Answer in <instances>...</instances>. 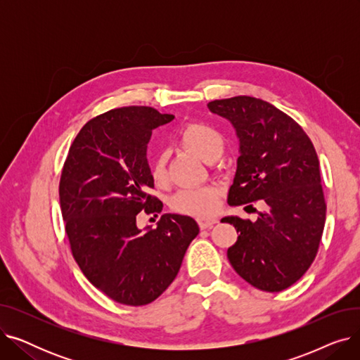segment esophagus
Instances as JSON below:
<instances>
[{"label": "esophagus", "instance_id": "esophagus-1", "mask_svg": "<svg viewBox=\"0 0 360 360\" xmlns=\"http://www.w3.org/2000/svg\"><path fill=\"white\" fill-rule=\"evenodd\" d=\"M217 223V219H200L198 226L201 229H209L213 228V226Z\"/></svg>", "mask_w": 360, "mask_h": 360}]
</instances>
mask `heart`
Wrapping results in <instances>:
<instances>
[{
	"mask_svg": "<svg viewBox=\"0 0 360 360\" xmlns=\"http://www.w3.org/2000/svg\"><path fill=\"white\" fill-rule=\"evenodd\" d=\"M178 140L185 148L191 150L193 153L207 162L216 160L224 148V139L221 132L213 125L200 121H193L184 125V128L179 131ZM166 163L167 158L165 153H159L151 163V178L155 179L156 184H165L167 181ZM219 195V190L213 185L185 188V190L175 194L170 204L178 213L205 217L217 210Z\"/></svg>",
	"mask_w": 360,
	"mask_h": 360,
	"instance_id": "obj_1",
	"label": "heart"
}]
</instances>
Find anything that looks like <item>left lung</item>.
Wrapping results in <instances>:
<instances>
[{"mask_svg":"<svg viewBox=\"0 0 360 360\" xmlns=\"http://www.w3.org/2000/svg\"><path fill=\"white\" fill-rule=\"evenodd\" d=\"M209 109L228 118L240 141L231 205L261 200L257 221L224 217L239 233L228 250L235 271L264 292H281L304 276L323 236L327 204L315 147L288 113L251 96L212 101Z\"/></svg>","mask_w":360,"mask_h":360,"instance_id":"1","label":"left lung"}]
</instances>
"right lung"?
<instances>
[{"label":"right lung","mask_w":360,"mask_h":360,"mask_svg":"<svg viewBox=\"0 0 360 360\" xmlns=\"http://www.w3.org/2000/svg\"><path fill=\"white\" fill-rule=\"evenodd\" d=\"M174 115L150 106L110 109L74 139L60 179V204L70 250L91 285L112 300L143 307L158 299L179 271L200 229L194 219L162 214L141 232L139 213L162 212L146 158L151 131Z\"/></svg>","instance_id":"1"}]
</instances>
